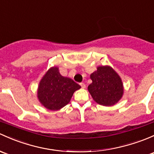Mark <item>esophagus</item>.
Returning <instances> with one entry per match:
<instances>
[{
  "label": "esophagus",
  "instance_id": "esophagus-1",
  "mask_svg": "<svg viewBox=\"0 0 154 154\" xmlns=\"http://www.w3.org/2000/svg\"><path fill=\"white\" fill-rule=\"evenodd\" d=\"M80 85H81V87H82V88H85V84L84 83V82H81V83H80Z\"/></svg>",
  "mask_w": 154,
  "mask_h": 154
}]
</instances>
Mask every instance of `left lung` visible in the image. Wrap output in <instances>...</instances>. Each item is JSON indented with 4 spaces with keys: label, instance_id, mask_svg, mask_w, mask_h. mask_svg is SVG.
I'll return each instance as SVG.
<instances>
[{
    "label": "left lung",
    "instance_id": "left-lung-1",
    "mask_svg": "<svg viewBox=\"0 0 154 154\" xmlns=\"http://www.w3.org/2000/svg\"><path fill=\"white\" fill-rule=\"evenodd\" d=\"M92 82L88 90L98 104L112 106L123 95V84L119 74L111 66H98L97 70L90 76Z\"/></svg>",
    "mask_w": 154,
    "mask_h": 154
}]
</instances>
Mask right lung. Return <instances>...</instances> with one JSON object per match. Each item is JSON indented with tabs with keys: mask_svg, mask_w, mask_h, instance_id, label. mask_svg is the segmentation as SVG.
Wrapping results in <instances>:
<instances>
[{
	"mask_svg": "<svg viewBox=\"0 0 154 154\" xmlns=\"http://www.w3.org/2000/svg\"><path fill=\"white\" fill-rule=\"evenodd\" d=\"M81 88L69 77H63L57 66L50 68L40 81L38 98L45 108L57 111L68 104L74 91Z\"/></svg>",
	"mask_w": 154,
	"mask_h": 154,
	"instance_id": "1",
	"label": "right lung"
}]
</instances>
